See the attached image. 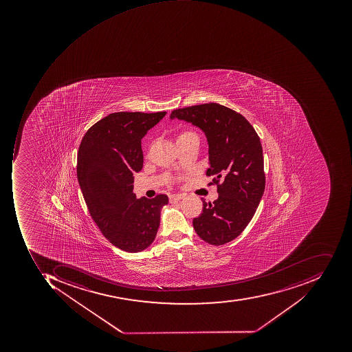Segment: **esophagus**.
Instances as JSON below:
<instances>
[{"label": "esophagus", "instance_id": "esophagus-1", "mask_svg": "<svg viewBox=\"0 0 352 352\" xmlns=\"http://www.w3.org/2000/svg\"><path fill=\"white\" fill-rule=\"evenodd\" d=\"M184 198V195H169V201L170 203L177 202V201L182 200V199Z\"/></svg>", "mask_w": 352, "mask_h": 352}]
</instances>
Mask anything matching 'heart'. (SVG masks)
<instances>
[{"label": "heart", "instance_id": "heart-1", "mask_svg": "<svg viewBox=\"0 0 352 352\" xmlns=\"http://www.w3.org/2000/svg\"><path fill=\"white\" fill-rule=\"evenodd\" d=\"M192 136L195 135L193 132L187 131V130H184V131L179 132L177 136V143H181V142H184V140H188V138H192Z\"/></svg>", "mask_w": 352, "mask_h": 352}]
</instances>
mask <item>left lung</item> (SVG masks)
I'll return each mask as SVG.
<instances>
[{"mask_svg":"<svg viewBox=\"0 0 352 352\" xmlns=\"http://www.w3.org/2000/svg\"><path fill=\"white\" fill-rule=\"evenodd\" d=\"M170 118L199 126L208 142L209 168L219 198L203 202L193 219L195 232L212 245H222L245 230L265 192L263 153L257 132L240 113L216 102L177 109Z\"/></svg>","mask_w":352,"mask_h":352,"instance_id":"8db88e82","label":"left lung"}]
</instances>
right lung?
Masks as SVG:
<instances>
[{
    "label": "right lung",
    "instance_id": "add662e5",
    "mask_svg": "<svg viewBox=\"0 0 352 352\" xmlns=\"http://www.w3.org/2000/svg\"><path fill=\"white\" fill-rule=\"evenodd\" d=\"M166 112H116L93 124L77 154V177L96 226L116 248L144 251L155 239L166 195L136 199L133 173L143 168L142 138Z\"/></svg>",
    "mask_w": 352,
    "mask_h": 352
}]
</instances>
